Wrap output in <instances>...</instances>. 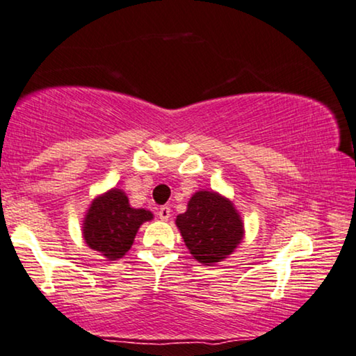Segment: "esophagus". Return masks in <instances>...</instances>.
Segmentation results:
<instances>
[{"instance_id":"esophagus-1","label":"esophagus","mask_w":356,"mask_h":356,"mask_svg":"<svg viewBox=\"0 0 356 356\" xmlns=\"http://www.w3.org/2000/svg\"><path fill=\"white\" fill-rule=\"evenodd\" d=\"M158 216L161 221H168L169 218H171V208L169 207H161L158 209Z\"/></svg>"}]
</instances>
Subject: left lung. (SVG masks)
<instances>
[{
  "label": "left lung",
  "mask_w": 356,
  "mask_h": 356,
  "mask_svg": "<svg viewBox=\"0 0 356 356\" xmlns=\"http://www.w3.org/2000/svg\"><path fill=\"white\" fill-rule=\"evenodd\" d=\"M176 224L190 253L204 266L222 261L243 238V222L234 203L208 190L190 198Z\"/></svg>",
  "instance_id": "obj_1"
}]
</instances>
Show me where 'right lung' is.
Segmentation results:
<instances>
[{"mask_svg":"<svg viewBox=\"0 0 356 356\" xmlns=\"http://www.w3.org/2000/svg\"><path fill=\"white\" fill-rule=\"evenodd\" d=\"M152 219V211L132 208L121 188H111L90 204L83 219V240L95 252L114 261L129 252L138 227Z\"/></svg>","mask_w":356,"mask_h":356,"instance_id":"1","label":"right lung"}]
</instances>
